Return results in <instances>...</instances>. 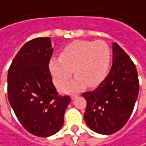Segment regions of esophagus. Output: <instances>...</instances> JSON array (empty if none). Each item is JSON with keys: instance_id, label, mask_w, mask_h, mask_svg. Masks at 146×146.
I'll return each mask as SVG.
<instances>
[{"instance_id": "esophagus-1", "label": "esophagus", "mask_w": 146, "mask_h": 146, "mask_svg": "<svg viewBox=\"0 0 146 146\" xmlns=\"http://www.w3.org/2000/svg\"><path fill=\"white\" fill-rule=\"evenodd\" d=\"M78 96V95H76V94H72L71 96H70V97H71V99L74 100L75 98H76Z\"/></svg>"}]
</instances>
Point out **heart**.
Listing matches in <instances>:
<instances>
[{"mask_svg":"<svg viewBox=\"0 0 146 146\" xmlns=\"http://www.w3.org/2000/svg\"><path fill=\"white\" fill-rule=\"evenodd\" d=\"M111 52L104 41L76 40L65 47L60 58L52 57L49 61V70L53 82L60 87L72 75L77 76L72 82L61 87L67 93L86 86L93 87L101 83L109 70Z\"/></svg>","mask_w":146,"mask_h":146,"instance_id":"obj_1","label":"heart"}]
</instances>
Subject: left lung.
<instances>
[{
    "instance_id": "1",
    "label": "left lung",
    "mask_w": 146,
    "mask_h": 146,
    "mask_svg": "<svg viewBox=\"0 0 146 146\" xmlns=\"http://www.w3.org/2000/svg\"><path fill=\"white\" fill-rule=\"evenodd\" d=\"M112 66L96 89L82 96L87 105L84 120L89 128L101 135L120 130L128 121L139 94L135 64L115 42L112 44Z\"/></svg>"
}]
</instances>
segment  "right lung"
I'll return each mask as SVG.
<instances>
[{"label":"right lung","instance_id":"add662e5","mask_svg":"<svg viewBox=\"0 0 146 146\" xmlns=\"http://www.w3.org/2000/svg\"><path fill=\"white\" fill-rule=\"evenodd\" d=\"M50 37L33 39L21 48L8 70L7 92L11 108L21 125L31 134L48 137L64 124L70 102L60 96L49 70L53 53Z\"/></svg>","mask_w":146,"mask_h":146}]
</instances>
